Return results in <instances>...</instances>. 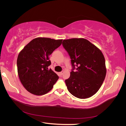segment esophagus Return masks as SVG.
I'll list each match as a JSON object with an SVG mask.
<instances>
[{
	"label": "esophagus",
	"instance_id": "1",
	"mask_svg": "<svg viewBox=\"0 0 126 126\" xmlns=\"http://www.w3.org/2000/svg\"><path fill=\"white\" fill-rule=\"evenodd\" d=\"M63 72H64V71H61L60 72V76H62L63 75Z\"/></svg>",
	"mask_w": 126,
	"mask_h": 126
}]
</instances>
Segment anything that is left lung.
I'll use <instances>...</instances> for the list:
<instances>
[{"instance_id": "8db88e82", "label": "left lung", "mask_w": 126, "mask_h": 126, "mask_svg": "<svg viewBox=\"0 0 126 126\" xmlns=\"http://www.w3.org/2000/svg\"><path fill=\"white\" fill-rule=\"evenodd\" d=\"M63 46L70 57L73 68L70 77L65 80L68 91L80 99L93 96L100 89L106 77L104 55L84 38L63 40Z\"/></svg>"}]
</instances>
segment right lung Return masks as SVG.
Wrapping results in <instances>:
<instances>
[{
    "instance_id": "1",
    "label": "right lung",
    "mask_w": 126,
    "mask_h": 126,
    "mask_svg": "<svg viewBox=\"0 0 126 126\" xmlns=\"http://www.w3.org/2000/svg\"><path fill=\"white\" fill-rule=\"evenodd\" d=\"M63 39L38 37L33 39L18 55L17 65L19 78L25 88L32 94L48 93L59 77L48 66L49 56L62 43Z\"/></svg>"
}]
</instances>
